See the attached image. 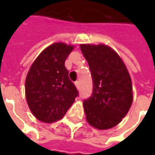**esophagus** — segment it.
I'll return each instance as SVG.
<instances>
[{"label": "esophagus", "mask_w": 155, "mask_h": 155, "mask_svg": "<svg viewBox=\"0 0 155 155\" xmlns=\"http://www.w3.org/2000/svg\"><path fill=\"white\" fill-rule=\"evenodd\" d=\"M74 84H75V86L77 87V89H80V87H81V83H80V81H75V82H74Z\"/></svg>", "instance_id": "obj_1"}]
</instances>
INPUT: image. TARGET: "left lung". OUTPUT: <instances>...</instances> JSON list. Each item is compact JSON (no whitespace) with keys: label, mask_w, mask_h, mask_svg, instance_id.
<instances>
[{"label":"left lung","mask_w":155,"mask_h":155,"mask_svg":"<svg viewBox=\"0 0 155 155\" xmlns=\"http://www.w3.org/2000/svg\"><path fill=\"white\" fill-rule=\"evenodd\" d=\"M93 81L91 97L84 100L88 123L99 130L115 126L126 115L132 101V82L122 60L104 45H81Z\"/></svg>","instance_id":"8db88e82"}]
</instances>
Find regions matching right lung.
<instances>
[{
	"mask_svg": "<svg viewBox=\"0 0 155 155\" xmlns=\"http://www.w3.org/2000/svg\"><path fill=\"white\" fill-rule=\"evenodd\" d=\"M73 48L64 43L51 45L36 58L27 74L26 101L32 114L42 122L62 119L79 95L64 66Z\"/></svg>",
	"mask_w": 155,
	"mask_h": 155,
	"instance_id": "1",
	"label": "right lung"
}]
</instances>
